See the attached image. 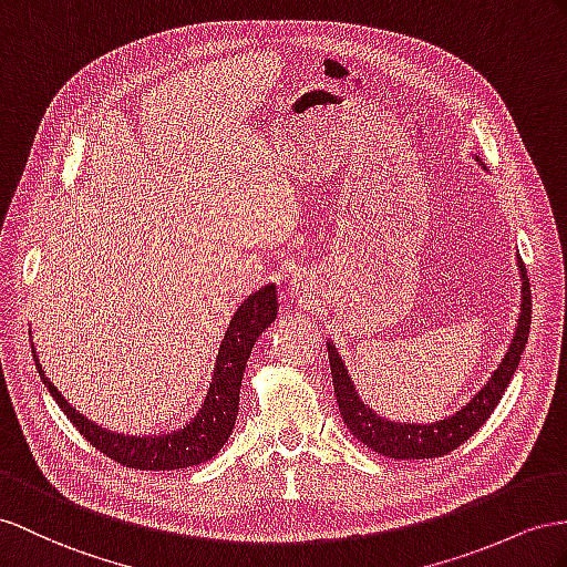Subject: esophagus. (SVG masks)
Returning <instances> with one entry per match:
<instances>
[{
  "label": "esophagus",
  "instance_id": "1",
  "mask_svg": "<svg viewBox=\"0 0 567 567\" xmlns=\"http://www.w3.org/2000/svg\"><path fill=\"white\" fill-rule=\"evenodd\" d=\"M289 289H292V295L299 299H311L313 295V280L309 272H299L295 275L292 280H289Z\"/></svg>",
  "mask_w": 567,
  "mask_h": 567
}]
</instances>
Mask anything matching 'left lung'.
Segmentation results:
<instances>
[{"mask_svg":"<svg viewBox=\"0 0 567 567\" xmlns=\"http://www.w3.org/2000/svg\"><path fill=\"white\" fill-rule=\"evenodd\" d=\"M474 159L486 169L482 159L478 157ZM517 270H519V282H522L519 316H517L513 340L505 350V357L498 361V369L491 373V379L482 385V390H478L476 395H472L470 402H464L457 412L447 414L445 419H439V422H431V424L395 422V419H385L379 412H373L369 404L361 400L352 373L347 369L344 359L338 350V344L332 342V338L326 342L332 385H336V398H338L342 422L347 424V429H350V433L359 443L371 447L373 453H381L393 460H431V457H443L450 453V450L460 447L470 439V435H474L486 424V419L501 402L505 388L511 385L513 373L517 371L522 352H525V344L529 338L532 289H529L527 268L522 264L519 254H517Z\"/></svg>","mask_w":567,"mask_h":567,"instance_id":"obj_1","label":"left lung"}]
</instances>
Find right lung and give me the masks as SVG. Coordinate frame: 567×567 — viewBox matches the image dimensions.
<instances>
[{
	"label": "right lung",
	"mask_w": 567,
	"mask_h": 567,
	"mask_svg": "<svg viewBox=\"0 0 567 567\" xmlns=\"http://www.w3.org/2000/svg\"><path fill=\"white\" fill-rule=\"evenodd\" d=\"M278 287L272 282L258 287L256 292L246 297L239 309L231 316V321L225 330L220 350L215 357V369L210 375V385L206 398L200 400V408L192 414L186 424L174 426L159 433H122L110 431L103 424H95L93 419L81 414L71 408L66 398L56 390V385L48 379L45 369L40 364V357L33 347V359L40 373V381L45 383L54 402L66 419L74 424L85 441L100 453H105L110 460L124 464L128 470H184L194 464L208 462L223 450L231 429H235L239 414V390L246 371V361L251 357V350L260 332L270 328L278 318Z\"/></svg>",
	"instance_id": "obj_1"
}]
</instances>
